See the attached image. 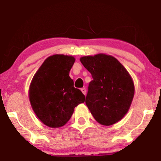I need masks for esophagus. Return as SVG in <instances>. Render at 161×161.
Segmentation results:
<instances>
[{
	"mask_svg": "<svg viewBox=\"0 0 161 161\" xmlns=\"http://www.w3.org/2000/svg\"><path fill=\"white\" fill-rule=\"evenodd\" d=\"M81 91H82V92L83 94H84L85 95H86V92H87V90H86V88H81Z\"/></svg>",
	"mask_w": 161,
	"mask_h": 161,
	"instance_id": "obj_1",
	"label": "esophagus"
}]
</instances>
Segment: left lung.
Here are the masks:
<instances>
[{
	"label": "left lung",
	"mask_w": 161,
	"mask_h": 161,
	"mask_svg": "<svg viewBox=\"0 0 161 161\" xmlns=\"http://www.w3.org/2000/svg\"><path fill=\"white\" fill-rule=\"evenodd\" d=\"M93 79L89 83L86 104L95 120L110 125L128 112L135 86L125 68L110 55L99 53L80 58Z\"/></svg>",
	"instance_id": "obj_1"
}]
</instances>
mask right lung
<instances>
[{
  "mask_svg": "<svg viewBox=\"0 0 161 161\" xmlns=\"http://www.w3.org/2000/svg\"><path fill=\"white\" fill-rule=\"evenodd\" d=\"M74 62L73 56L54 54L47 57L29 86L32 110L44 124L51 128L65 125L74 108L86 99L82 92L73 86L69 75Z\"/></svg>",
  "mask_w": 161,
  "mask_h": 161,
  "instance_id": "right-lung-1",
  "label": "right lung"
}]
</instances>
